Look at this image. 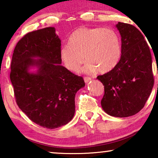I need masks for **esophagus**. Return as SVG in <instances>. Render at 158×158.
<instances>
[{
  "label": "esophagus",
  "instance_id": "34e87169",
  "mask_svg": "<svg viewBox=\"0 0 158 158\" xmlns=\"http://www.w3.org/2000/svg\"><path fill=\"white\" fill-rule=\"evenodd\" d=\"M91 78H90V77H84V81H85V83H88V82H90V81H91Z\"/></svg>",
  "mask_w": 158,
  "mask_h": 158
}]
</instances>
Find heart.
<instances>
[{"label":"heart","mask_w":158,"mask_h":158,"mask_svg":"<svg viewBox=\"0 0 158 158\" xmlns=\"http://www.w3.org/2000/svg\"><path fill=\"white\" fill-rule=\"evenodd\" d=\"M60 54L64 65L71 71L78 70L85 57V73L98 70L105 73L115 68L119 61L122 44L114 29L80 27L70 34L68 44L62 46Z\"/></svg>","instance_id":"heart-1"}]
</instances>
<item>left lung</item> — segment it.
<instances>
[{
	"mask_svg": "<svg viewBox=\"0 0 158 158\" xmlns=\"http://www.w3.org/2000/svg\"><path fill=\"white\" fill-rule=\"evenodd\" d=\"M122 55L115 68L97 79L104 86L103 111L115 117H127L144 107L154 85L152 55L144 36L133 25L118 22Z\"/></svg>",
	"mask_w": 158,
	"mask_h": 158,
	"instance_id": "left-lung-1",
	"label": "left lung"
}]
</instances>
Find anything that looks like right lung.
<instances>
[{
    "instance_id": "right-lung-1",
    "label": "right lung",
    "mask_w": 158,
    "mask_h": 158,
    "mask_svg": "<svg viewBox=\"0 0 158 158\" xmlns=\"http://www.w3.org/2000/svg\"><path fill=\"white\" fill-rule=\"evenodd\" d=\"M60 49L54 27L29 32L17 43L10 64L17 105L29 119L47 129L72 120L75 94L85 86L83 77L60 64ZM33 66L38 68L35 73L30 72Z\"/></svg>"
}]
</instances>
